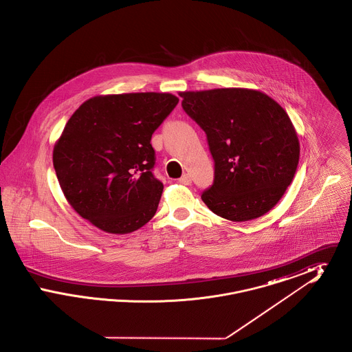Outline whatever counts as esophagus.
<instances>
[{"mask_svg":"<svg viewBox=\"0 0 352 352\" xmlns=\"http://www.w3.org/2000/svg\"><path fill=\"white\" fill-rule=\"evenodd\" d=\"M179 184H191V177L188 174H184L181 178H179Z\"/></svg>","mask_w":352,"mask_h":352,"instance_id":"1","label":"esophagus"}]
</instances>
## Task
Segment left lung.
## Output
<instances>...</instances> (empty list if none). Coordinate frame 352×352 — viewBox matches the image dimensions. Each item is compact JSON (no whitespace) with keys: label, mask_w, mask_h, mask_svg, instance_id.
<instances>
[{"label":"left lung","mask_w":352,"mask_h":352,"mask_svg":"<svg viewBox=\"0 0 352 352\" xmlns=\"http://www.w3.org/2000/svg\"><path fill=\"white\" fill-rule=\"evenodd\" d=\"M184 112L207 134L215 179L201 201L220 218L248 221L284 197L300 161V141L284 108L250 88L179 94Z\"/></svg>","instance_id":"obj_1"}]
</instances>
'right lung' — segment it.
I'll return each mask as SVG.
<instances>
[{
    "label": "right lung",
    "instance_id": "obj_1",
    "mask_svg": "<svg viewBox=\"0 0 352 352\" xmlns=\"http://www.w3.org/2000/svg\"><path fill=\"white\" fill-rule=\"evenodd\" d=\"M179 99L168 92L94 96L74 112L52 164L69 206L101 231L131 234L158 207L151 134Z\"/></svg>",
    "mask_w": 352,
    "mask_h": 352
}]
</instances>
